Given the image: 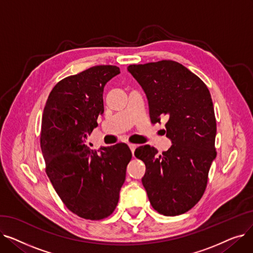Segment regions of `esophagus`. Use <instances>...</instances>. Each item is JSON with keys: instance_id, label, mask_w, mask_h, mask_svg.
Masks as SVG:
<instances>
[{"instance_id": "34e87169", "label": "esophagus", "mask_w": 253, "mask_h": 253, "mask_svg": "<svg viewBox=\"0 0 253 253\" xmlns=\"http://www.w3.org/2000/svg\"><path fill=\"white\" fill-rule=\"evenodd\" d=\"M129 148H130L132 154H133L134 151H135V149L137 148V145H136V144H133V143H130V144H129Z\"/></svg>"}]
</instances>
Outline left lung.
Returning <instances> with one entry per match:
<instances>
[{"label":"left lung","instance_id":"8db88e82","mask_svg":"<svg viewBox=\"0 0 253 253\" xmlns=\"http://www.w3.org/2000/svg\"><path fill=\"white\" fill-rule=\"evenodd\" d=\"M127 70L147 95L152 123L165 119L166 136L172 142L161 155L148 144L135 150L145 164L142 184L159 213L182 214L202 198L216 157L210 92L200 78L173 60L131 64Z\"/></svg>","mask_w":253,"mask_h":253}]
</instances>
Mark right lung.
<instances>
[{
    "label": "right lung",
    "instance_id": "right-lung-1",
    "mask_svg": "<svg viewBox=\"0 0 253 253\" xmlns=\"http://www.w3.org/2000/svg\"><path fill=\"white\" fill-rule=\"evenodd\" d=\"M119 74L118 66L96 65L65 78L44 108L40 143L46 173L64 205L86 219L113 213L132 158L126 143L98 151L85 144L104 111V86Z\"/></svg>",
    "mask_w": 253,
    "mask_h": 253
}]
</instances>
